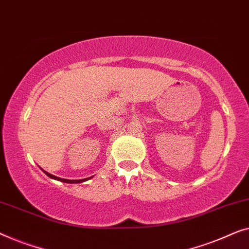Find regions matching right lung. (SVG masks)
<instances>
[{
  "mask_svg": "<svg viewBox=\"0 0 249 249\" xmlns=\"http://www.w3.org/2000/svg\"><path fill=\"white\" fill-rule=\"evenodd\" d=\"M44 173L46 174L48 177H51L52 179H56V180L63 181V183H68V184H78V183H83V181H86V180L90 179V178H92V176H91V177H88V178H85V179H64V178L56 177V176H54V175H52V174H50V173H47V171H45V170H44Z\"/></svg>",
  "mask_w": 249,
  "mask_h": 249,
  "instance_id": "obj_1",
  "label": "right lung"
}]
</instances>
